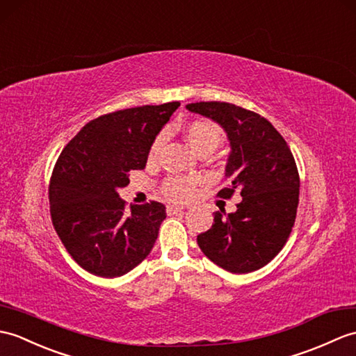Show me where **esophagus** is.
<instances>
[{
  "label": "esophagus",
  "instance_id": "obj_1",
  "mask_svg": "<svg viewBox=\"0 0 356 356\" xmlns=\"http://www.w3.org/2000/svg\"><path fill=\"white\" fill-rule=\"evenodd\" d=\"M184 209H185L184 206H180V204H168L167 206V213H168V216H172V213L181 212Z\"/></svg>",
  "mask_w": 356,
  "mask_h": 356
}]
</instances>
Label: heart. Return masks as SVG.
<instances>
[{
  "label": "heart",
  "mask_w": 356,
  "mask_h": 356,
  "mask_svg": "<svg viewBox=\"0 0 356 356\" xmlns=\"http://www.w3.org/2000/svg\"><path fill=\"white\" fill-rule=\"evenodd\" d=\"M184 136L189 147L198 154H209L216 152L217 148L221 145L222 139H225V134H222V129L218 124L212 122L209 120H195L188 122L184 126ZM163 144V136L159 135L153 140L150 147V152L148 156L150 159H154L158 156L161 147ZM195 181L193 179L186 177H171L167 184H165L163 191L172 200H186V198L194 194Z\"/></svg>",
  "instance_id": "heart-1"
}]
</instances>
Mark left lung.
I'll use <instances>...</instances> for the list:
<instances>
[{
    "instance_id": "8db88e82",
    "label": "left lung",
    "mask_w": 356,
    "mask_h": 356,
    "mask_svg": "<svg viewBox=\"0 0 356 356\" xmlns=\"http://www.w3.org/2000/svg\"><path fill=\"white\" fill-rule=\"evenodd\" d=\"M189 112L218 122L230 143L226 165L230 198L239 189L236 211L213 213V225L197 244L218 267L230 273L259 270L282 250L299 204V172L290 147L261 115L222 102L186 104Z\"/></svg>"
}]
</instances>
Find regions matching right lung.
I'll return each mask as SVG.
<instances>
[{"mask_svg": "<svg viewBox=\"0 0 356 356\" xmlns=\"http://www.w3.org/2000/svg\"><path fill=\"white\" fill-rule=\"evenodd\" d=\"M179 102L140 106L89 121L57 159L49 212L65 249L81 268L102 277L134 270L152 252L167 217L159 202L124 209L118 189L131 170L145 168L153 140Z\"/></svg>", "mask_w": 356, "mask_h": 356, "instance_id": "obj_1", "label": "right lung"}]
</instances>
